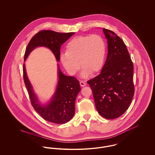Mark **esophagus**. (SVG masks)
Wrapping results in <instances>:
<instances>
[{
	"label": "esophagus",
	"instance_id": "34e87169",
	"mask_svg": "<svg viewBox=\"0 0 155 155\" xmlns=\"http://www.w3.org/2000/svg\"><path fill=\"white\" fill-rule=\"evenodd\" d=\"M80 85H81V87H85V86L86 85V83H85L84 81H80Z\"/></svg>",
	"mask_w": 155,
	"mask_h": 155
}]
</instances>
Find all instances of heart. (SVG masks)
Returning <instances> with one entry per match:
<instances>
[{
    "instance_id": "1",
    "label": "heart",
    "mask_w": 155,
    "mask_h": 155,
    "mask_svg": "<svg viewBox=\"0 0 155 155\" xmlns=\"http://www.w3.org/2000/svg\"><path fill=\"white\" fill-rule=\"evenodd\" d=\"M65 53L60 60L67 71L75 74L82 68V76L99 71L103 67L106 53V44L103 37L97 34L81 35L72 38L66 46Z\"/></svg>"
}]
</instances>
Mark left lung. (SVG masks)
Returning a JSON list of instances; mask_svg holds the SVG:
<instances>
[{"instance_id":"obj_1","label":"left lung","mask_w":155,"mask_h":155,"mask_svg":"<svg viewBox=\"0 0 155 155\" xmlns=\"http://www.w3.org/2000/svg\"><path fill=\"white\" fill-rule=\"evenodd\" d=\"M107 40V56L101 72L87 81L97 112L114 119L127 110L134 94L133 63L124 41L111 30L103 28Z\"/></svg>"}]
</instances>
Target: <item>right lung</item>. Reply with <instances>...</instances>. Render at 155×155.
Returning a JSON list of instances; mask_svg holds the SVG:
<instances>
[{"mask_svg": "<svg viewBox=\"0 0 155 155\" xmlns=\"http://www.w3.org/2000/svg\"><path fill=\"white\" fill-rule=\"evenodd\" d=\"M74 32L61 33L51 30H42L38 32L27 45L24 54V60L30 52L38 46H45L50 49L57 61L60 60V48ZM59 68V81L55 94L51 101L46 106H42L37 99L23 64V78L27 87L31 104L37 113L45 120L54 124H61L69 121L75 113L76 97L80 91L78 80L73 76L64 75Z\"/></svg>", "mask_w": 155, "mask_h": 155, "instance_id": "1", "label": "right lung"}]
</instances>
